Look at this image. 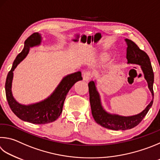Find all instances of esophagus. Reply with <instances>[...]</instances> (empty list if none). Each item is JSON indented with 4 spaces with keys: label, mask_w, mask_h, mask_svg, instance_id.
Listing matches in <instances>:
<instances>
[{
    "label": "esophagus",
    "mask_w": 160,
    "mask_h": 160,
    "mask_svg": "<svg viewBox=\"0 0 160 160\" xmlns=\"http://www.w3.org/2000/svg\"><path fill=\"white\" fill-rule=\"evenodd\" d=\"M92 78V73L90 71H86L83 74V80L85 81H89Z\"/></svg>",
    "instance_id": "1"
}]
</instances>
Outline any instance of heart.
I'll list each match as a JSON object with an SVG mask.
<instances>
[{
    "label": "heart",
    "instance_id": "b5f03b06",
    "mask_svg": "<svg viewBox=\"0 0 160 160\" xmlns=\"http://www.w3.org/2000/svg\"><path fill=\"white\" fill-rule=\"evenodd\" d=\"M108 57H109V55L108 54H103L102 56L101 57V59L102 60H106V59H108Z\"/></svg>",
    "mask_w": 160,
    "mask_h": 160
}]
</instances>
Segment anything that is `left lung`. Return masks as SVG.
<instances>
[{"label":"left lung","mask_w":160,"mask_h":160,"mask_svg":"<svg viewBox=\"0 0 160 160\" xmlns=\"http://www.w3.org/2000/svg\"><path fill=\"white\" fill-rule=\"evenodd\" d=\"M125 40L127 43V59L128 63H136L141 66L145 78L148 84V88L154 98V73L148 55L143 50H141L137 45L131 40L125 39ZM88 87L90 106L93 118L96 122L106 129L118 131L133 128L142 121L153 103V100H152L143 112L136 115L124 117L118 115H111L106 112L101 106L99 94L96 89L94 81L89 82Z\"/></svg>","instance_id":"1"}]
</instances>
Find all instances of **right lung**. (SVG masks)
Returning a JSON list of instances; mask_svg holds the SVG:
<instances>
[{
	"mask_svg": "<svg viewBox=\"0 0 160 160\" xmlns=\"http://www.w3.org/2000/svg\"><path fill=\"white\" fill-rule=\"evenodd\" d=\"M40 42L41 37L38 33H33L25 40L24 48L14 61L12 67L8 72L5 82V94L12 111L22 120L36 124H48L56 120L62 112L63 103L68 91L75 82L82 80L80 71L74 72L63 78L53 94L47 99L29 106L17 103L11 92L13 71L27 57L29 48L39 45Z\"/></svg>",
	"mask_w": 160,
	"mask_h": 160,
	"instance_id": "obj_1",
	"label": "right lung"
}]
</instances>
